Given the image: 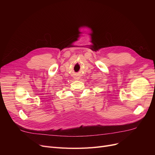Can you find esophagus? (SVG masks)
I'll list each match as a JSON object with an SVG mask.
<instances>
[{
  "label": "esophagus",
  "mask_w": 155,
  "mask_h": 155,
  "mask_svg": "<svg viewBox=\"0 0 155 155\" xmlns=\"http://www.w3.org/2000/svg\"><path fill=\"white\" fill-rule=\"evenodd\" d=\"M75 78V79H79L78 77H76V78Z\"/></svg>",
  "instance_id": "1"
}]
</instances>
